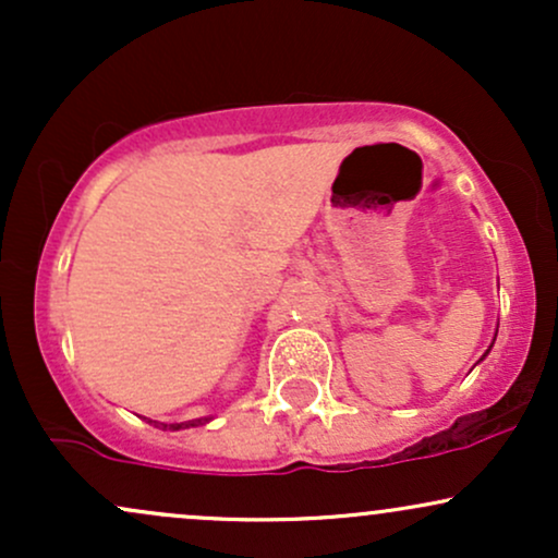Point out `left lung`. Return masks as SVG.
Returning <instances> with one entry per match:
<instances>
[{
  "instance_id": "1",
  "label": "left lung",
  "mask_w": 558,
  "mask_h": 558,
  "mask_svg": "<svg viewBox=\"0 0 558 558\" xmlns=\"http://www.w3.org/2000/svg\"><path fill=\"white\" fill-rule=\"evenodd\" d=\"M496 332H498V330H496ZM493 341H496V338H493ZM490 349H493V343L488 345V351H490ZM488 351H485V354H483V356H480V362H483V360H485V356H488Z\"/></svg>"
}]
</instances>
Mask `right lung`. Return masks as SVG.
Listing matches in <instances>:
<instances>
[{
    "label": "right lung",
    "mask_w": 558,
    "mask_h": 558,
    "mask_svg": "<svg viewBox=\"0 0 558 558\" xmlns=\"http://www.w3.org/2000/svg\"><path fill=\"white\" fill-rule=\"evenodd\" d=\"M146 420V417H144ZM213 417H198V420H189V422H172V425H168V422H157V420H149V425L159 427V430H189V427H198V425H207V422Z\"/></svg>",
    "instance_id": "add662e5"
}]
</instances>
